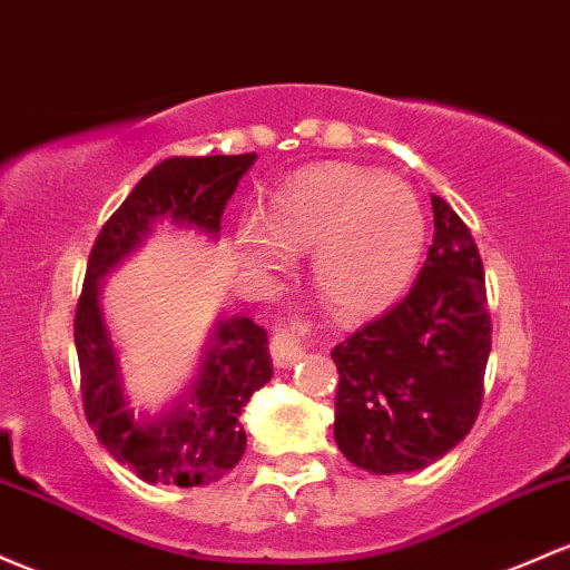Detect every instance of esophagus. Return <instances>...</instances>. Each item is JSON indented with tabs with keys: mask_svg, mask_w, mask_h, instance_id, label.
Segmentation results:
<instances>
[{
	"mask_svg": "<svg viewBox=\"0 0 570 570\" xmlns=\"http://www.w3.org/2000/svg\"><path fill=\"white\" fill-rule=\"evenodd\" d=\"M305 324H289V327L273 330L271 337V354L278 367L295 365L305 354Z\"/></svg>",
	"mask_w": 570,
	"mask_h": 570,
	"instance_id": "34e87169",
	"label": "esophagus"
}]
</instances>
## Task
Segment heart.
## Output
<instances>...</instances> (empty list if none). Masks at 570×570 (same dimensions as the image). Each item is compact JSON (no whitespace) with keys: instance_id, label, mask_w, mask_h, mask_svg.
<instances>
[{"instance_id":"heart-1","label":"heart","mask_w":570,"mask_h":570,"mask_svg":"<svg viewBox=\"0 0 570 570\" xmlns=\"http://www.w3.org/2000/svg\"><path fill=\"white\" fill-rule=\"evenodd\" d=\"M428 240V218L409 184L379 170L327 165L299 173L275 191L259 222H240L237 254L278 271L314 252L318 297L343 316L376 314L403 295Z\"/></svg>"}]
</instances>
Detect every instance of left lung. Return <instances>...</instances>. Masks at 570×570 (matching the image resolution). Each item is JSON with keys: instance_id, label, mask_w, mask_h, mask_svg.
Instances as JSON below:
<instances>
[{"instance_id": "1", "label": "left lung", "mask_w": 570, "mask_h": 570, "mask_svg": "<svg viewBox=\"0 0 570 570\" xmlns=\"http://www.w3.org/2000/svg\"><path fill=\"white\" fill-rule=\"evenodd\" d=\"M433 222L414 289L333 348L335 443L379 476L441 460L471 433L484 397V265L471 229L435 194Z\"/></svg>"}]
</instances>
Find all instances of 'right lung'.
<instances>
[{"label": "right lung", "instance_id": "right-lung-1", "mask_svg": "<svg viewBox=\"0 0 570 570\" xmlns=\"http://www.w3.org/2000/svg\"><path fill=\"white\" fill-rule=\"evenodd\" d=\"M256 154L173 156L159 161L121 203L94 240L75 311L80 395L99 443L148 484L199 487L233 471L246 452L240 411L273 376L267 333L248 316L222 318L210 333L199 376L173 411L137 419L124 397L99 281L132 254L156 222L170 218L218 237L227 199Z\"/></svg>", "mask_w": 570, "mask_h": 570}]
</instances>
